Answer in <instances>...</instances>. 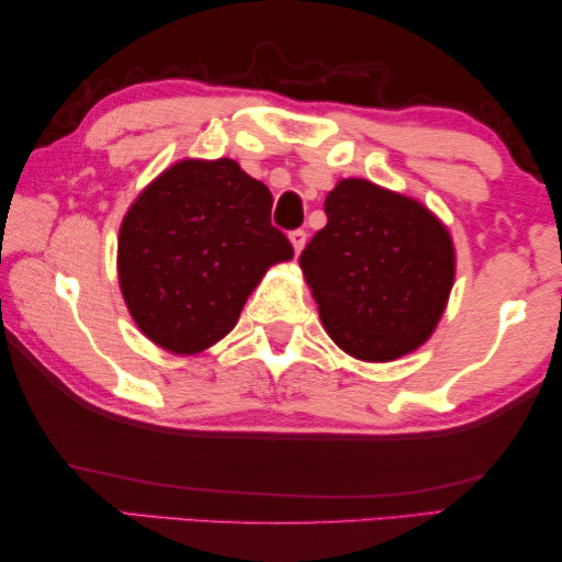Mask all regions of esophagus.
Wrapping results in <instances>:
<instances>
[{
    "instance_id": "esophagus-1",
    "label": "esophagus",
    "mask_w": 562,
    "mask_h": 562,
    "mask_svg": "<svg viewBox=\"0 0 562 562\" xmlns=\"http://www.w3.org/2000/svg\"><path fill=\"white\" fill-rule=\"evenodd\" d=\"M289 238H291L293 251L301 254V248L306 246V232H303V228H296V232H291V234H289Z\"/></svg>"
}]
</instances>
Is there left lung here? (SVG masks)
<instances>
[{
	"mask_svg": "<svg viewBox=\"0 0 562 562\" xmlns=\"http://www.w3.org/2000/svg\"><path fill=\"white\" fill-rule=\"evenodd\" d=\"M328 224L301 254L328 336L361 361H393L434 334L453 286L443 224L418 201L363 179L326 196Z\"/></svg>",
	"mask_w": 562,
	"mask_h": 562,
	"instance_id": "left-lung-1",
	"label": "left lung"
}]
</instances>
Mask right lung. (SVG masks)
Returning <instances> with one entry per match:
<instances>
[{
	"label": "right lung",
	"instance_id": "right-lung-1",
	"mask_svg": "<svg viewBox=\"0 0 562 562\" xmlns=\"http://www.w3.org/2000/svg\"><path fill=\"white\" fill-rule=\"evenodd\" d=\"M271 204L232 159L179 161L142 191L119 232V283L144 336L196 353L236 326L266 269L293 256Z\"/></svg>",
	"mask_w": 562,
	"mask_h": 562
}]
</instances>
